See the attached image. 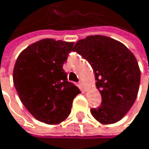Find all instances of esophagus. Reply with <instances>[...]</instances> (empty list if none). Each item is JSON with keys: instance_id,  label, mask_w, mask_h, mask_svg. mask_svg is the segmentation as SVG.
I'll return each mask as SVG.
<instances>
[{"instance_id": "1", "label": "esophagus", "mask_w": 149, "mask_h": 149, "mask_svg": "<svg viewBox=\"0 0 149 149\" xmlns=\"http://www.w3.org/2000/svg\"><path fill=\"white\" fill-rule=\"evenodd\" d=\"M79 87H80V89H81V91H85V88H86V85H85V83H84V82L83 81H79Z\"/></svg>"}]
</instances>
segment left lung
Segmentation results:
<instances>
[{"instance_id": "left-lung-1", "label": "left lung", "mask_w": 149, "mask_h": 149, "mask_svg": "<svg viewBox=\"0 0 149 149\" xmlns=\"http://www.w3.org/2000/svg\"><path fill=\"white\" fill-rule=\"evenodd\" d=\"M89 62L95 73L101 105L91 115L102 124L118 122L131 109L140 83V70L134 54L121 42L102 35L88 36L73 48Z\"/></svg>"}]
</instances>
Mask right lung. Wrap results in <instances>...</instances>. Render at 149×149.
<instances>
[{
    "instance_id": "obj_1",
    "label": "right lung",
    "mask_w": 149,
    "mask_h": 149,
    "mask_svg": "<svg viewBox=\"0 0 149 149\" xmlns=\"http://www.w3.org/2000/svg\"><path fill=\"white\" fill-rule=\"evenodd\" d=\"M73 42L44 39L27 47L13 69V83L19 100L40 122L58 124L70 115L72 101L80 93L68 81L63 64Z\"/></svg>"
}]
</instances>
